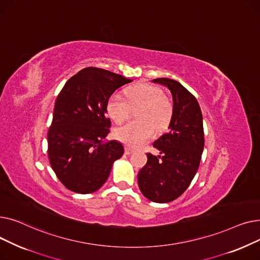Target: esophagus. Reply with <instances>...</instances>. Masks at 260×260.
<instances>
[{
	"label": "esophagus",
	"mask_w": 260,
	"mask_h": 260,
	"mask_svg": "<svg viewBox=\"0 0 260 260\" xmlns=\"http://www.w3.org/2000/svg\"><path fill=\"white\" fill-rule=\"evenodd\" d=\"M124 152H125V154H126V155H131V154H133V153H134V149H133V148H131L129 146L125 145V147H124Z\"/></svg>",
	"instance_id": "1"
}]
</instances>
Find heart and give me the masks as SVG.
Segmentation results:
<instances>
[{"label": "heart", "mask_w": 260, "mask_h": 260, "mask_svg": "<svg viewBox=\"0 0 260 260\" xmlns=\"http://www.w3.org/2000/svg\"><path fill=\"white\" fill-rule=\"evenodd\" d=\"M125 98L113 93L106 102V111L116 123L125 121L131 107L139 106L136 117L140 120L129 121L117 127L115 137L128 146H139L151 139L155 131H166L173 117V104L158 86L141 83L125 90Z\"/></svg>", "instance_id": "b5f03b06"}]
</instances>
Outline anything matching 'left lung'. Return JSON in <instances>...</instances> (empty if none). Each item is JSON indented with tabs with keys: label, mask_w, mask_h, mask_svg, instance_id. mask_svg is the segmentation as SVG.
<instances>
[{
	"label": "left lung",
	"mask_w": 260,
	"mask_h": 260,
	"mask_svg": "<svg viewBox=\"0 0 260 260\" xmlns=\"http://www.w3.org/2000/svg\"><path fill=\"white\" fill-rule=\"evenodd\" d=\"M167 86L173 95L170 131L153 143L159 156L147 153L146 165L138 174L141 193L158 203L181 196L198 171L204 147L200 106L194 95L179 82L169 78L154 79Z\"/></svg>",
	"instance_id": "8db88e82"
}]
</instances>
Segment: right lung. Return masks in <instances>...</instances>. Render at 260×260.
Masks as SVG:
<instances>
[{
	"label": "right lung",
	"instance_id": "add662e5",
	"mask_svg": "<svg viewBox=\"0 0 260 260\" xmlns=\"http://www.w3.org/2000/svg\"><path fill=\"white\" fill-rule=\"evenodd\" d=\"M133 80L102 68L86 67L68 80L59 92L47 133L50 166L72 192L90 194L107 180L113 163L124 152L112 140L106 102L113 92Z\"/></svg>",
	"mask_w": 260,
	"mask_h": 260
}]
</instances>
